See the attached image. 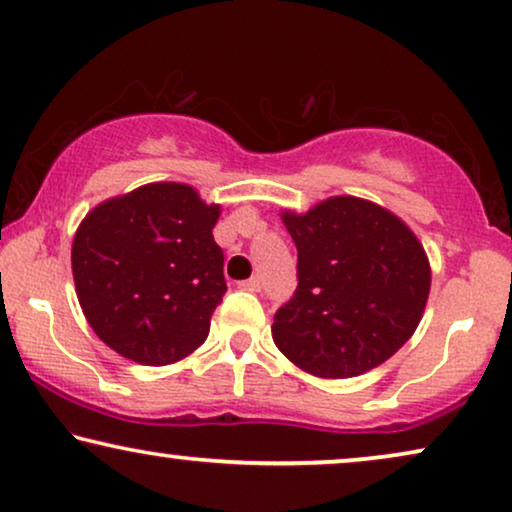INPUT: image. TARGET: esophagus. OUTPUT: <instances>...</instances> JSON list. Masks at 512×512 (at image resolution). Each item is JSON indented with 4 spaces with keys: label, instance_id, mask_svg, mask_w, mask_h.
<instances>
[{
    "label": "esophagus",
    "instance_id": "34e87169",
    "mask_svg": "<svg viewBox=\"0 0 512 512\" xmlns=\"http://www.w3.org/2000/svg\"><path fill=\"white\" fill-rule=\"evenodd\" d=\"M241 287H243V290H250V292H259V290H262V280H259V276H253V278L243 280Z\"/></svg>",
    "mask_w": 512,
    "mask_h": 512
}]
</instances>
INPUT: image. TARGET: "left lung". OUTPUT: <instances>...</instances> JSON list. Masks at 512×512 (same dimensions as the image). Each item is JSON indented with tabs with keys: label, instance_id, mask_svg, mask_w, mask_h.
<instances>
[{
	"label": "left lung",
	"instance_id": "obj_1",
	"mask_svg": "<svg viewBox=\"0 0 512 512\" xmlns=\"http://www.w3.org/2000/svg\"><path fill=\"white\" fill-rule=\"evenodd\" d=\"M280 218L299 253V285L273 318L278 350L318 378H355L387 362L429 299V257L413 229L350 194Z\"/></svg>",
	"mask_w": 512,
	"mask_h": 512
}]
</instances>
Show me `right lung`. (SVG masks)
Returning <instances> with one entry per match:
<instances>
[{"label":"right lung","mask_w":512,"mask_h":512,"mask_svg":"<svg viewBox=\"0 0 512 512\" xmlns=\"http://www.w3.org/2000/svg\"><path fill=\"white\" fill-rule=\"evenodd\" d=\"M220 204L192 185L148 183L97 204L71 246L76 297L95 334L143 366L181 362L206 341L227 290L213 239Z\"/></svg>","instance_id":"1"}]
</instances>
